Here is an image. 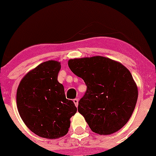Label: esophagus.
Segmentation results:
<instances>
[{
  "instance_id": "esophagus-1",
  "label": "esophagus",
  "mask_w": 156,
  "mask_h": 156,
  "mask_svg": "<svg viewBox=\"0 0 156 156\" xmlns=\"http://www.w3.org/2000/svg\"><path fill=\"white\" fill-rule=\"evenodd\" d=\"M73 102H74V103H75V106H78V100L77 98H75V99H74L73 100Z\"/></svg>"
}]
</instances>
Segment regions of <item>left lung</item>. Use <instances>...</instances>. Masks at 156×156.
Masks as SVG:
<instances>
[{
	"label": "left lung",
	"instance_id": "obj_1",
	"mask_svg": "<svg viewBox=\"0 0 156 156\" xmlns=\"http://www.w3.org/2000/svg\"><path fill=\"white\" fill-rule=\"evenodd\" d=\"M68 65L87 86L78 110L90 128L101 135L120 130L133 114L138 97L137 87L128 69L100 56L69 59Z\"/></svg>",
	"mask_w": 156,
	"mask_h": 156
}]
</instances>
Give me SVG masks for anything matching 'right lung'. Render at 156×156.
Masks as SVG:
<instances>
[{
    "label": "right lung",
    "mask_w": 156,
    "mask_h": 156,
    "mask_svg": "<svg viewBox=\"0 0 156 156\" xmlns=\"http://www.w3.org/2000/svg\"><path fill=\"white\" fill-rule=\"evenodd\" d=\"M60 69L57 61L43 62L26 74L17 89L20 117L33 133L48 139L65 136L70 118L77 112L73 101L66 98L63 85L57 80Z\"/></svg>",
    "instance_id": "obj_1"
}]
</instances>
